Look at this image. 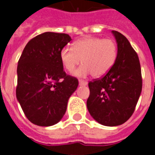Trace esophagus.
<instances>
[{
    "instance_id": "obj_1",
    "label": "esophagus",
    "mask_w": 155,
    "mask_h": 155,
    "mask_svg": "<svg viewBox=\"0 0 155 155\" xmlns=\"http://www.w3.org/2000/svg\"><path fill=\"white\" fill-rule=\"evenodd\" d=\"M87 81H82V80H80V81H79V84H80V85H83V86H84V85H87Z\"/></svg>"
}]
</instances>
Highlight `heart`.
<instances>
[{
  "label": "heart",
  "instance_id": "obj_1",
  "mask_svg": "<svg viewBox=\"0 0 155 155\" xmlns=\"http://www.w3.org/2000/svg\"><path fill=\"white\" fill-rule=\"evenodd\" d=\"M117 53V45L113 40L85 37L75 41L73 48H63L60 57L64 68L69 72L74 71L82 60L83 65L74 72L76 76L86 77L92 74L94 77L100 78L113 67Z\"/></svg>",
  "mask_w": 155,
  "mask_h": 155
}]
</instances>
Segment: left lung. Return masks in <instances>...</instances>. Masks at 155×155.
<instances>
[{"label": "left lung", "mask_w": 155, "mask_h": 155, "mask_svg": "<svg viewBox=\"0 0 155 155\" xmlns=\"http://www.w3.org/2000/svg\"><path fill=\"white\" fill-rule=\"evenodd\" d=\"M118 53L110 71L89 83L87 109L94 120L105 126L120 125L133 114L142 91L138 54L124 35L112 31Z\"/></svg>", "instance_id": "obj_1"}]
</instances>
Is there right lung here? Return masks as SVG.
Listing matches in <instances>:
<instances>
[{
    "label": "right lung",
    "instance_id": "add662e5",
    "mask_svg": "<svg viewBox=\"0 0 155 155\" xmlns=\"http://www.w3.org/2000/svg\"><path fill=\"white\" fill-rule=\"evenodd\" d=\"M71 41L64 33L45 32L26 44L17 65L16 98L26 118L51 126L63 118L78 80L65 74L60 53Z\"/></svg>",
    "mask_w": 155,
    "mask_h": 155
}]
</instances>
